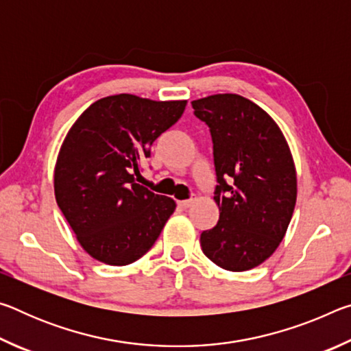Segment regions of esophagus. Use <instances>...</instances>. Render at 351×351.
I'll list each match as a JSON object with an SVG mask.
<instances>
[{
    "instance_id": "1",
    "label": "esophagus",
    "mask_w": 351,
    "mask_h": 351,
    "mask_svg": "<svg viewBox=\"0 0 351 351\" xmlns=\"http://www.w3.org/2000/svg\"><path fill=\"white\" fill-rule=\"evenodd\" d=\"M195 203V197H192L190 199H184V201H178V206L182 207V209H187V207H190Z\"/></svg>"
}]
</instances>
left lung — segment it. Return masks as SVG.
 Listing matches in <instances>:
<instances>
[{
	"label": "left lung",
	"instance_id": "left-lung-1",
	"mask_svg": "<svg viewBox=\"0 0 351 351\" xmlns=\"http://www.w3.org/2000/svg\"><path fill=\"white\" fill-rule=\"evenodd\" d=\"M192 106L210 128L218 181L219 219L201 232V249L219 268L252 269L274 254L293 218V154L274 119L246 97L213 94Z\"/></svg>",
	"mask_w": 351,
	"mask_h": 351
}]
</instances>
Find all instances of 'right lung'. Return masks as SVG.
<instances>
[{
    "instance_id": "obj_1",
    "label": "right lung",
    "mask_w": 351,
    "mask_h": 351,
    "mask_svg": "<svg viewBox=\"0 0 351 351\" xmlns=\"http://www.w3.org/2000/svg\"><path fill=\"white\" fill-rule=\"evenodd\" d=\"M187 100L116 94L82 112L54 169L56 201L94 260L125 266L148 252L176 203L136 182L150 147L175 125Z\"/></svg>"
}]
</instances>
